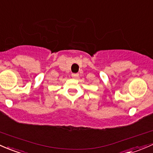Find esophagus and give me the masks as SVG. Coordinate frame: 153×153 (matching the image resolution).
<instances>
[{"label": "esophagus", "mask_w": 153, "mask_h": 153, "mask_svg": "<svg viewBox=\"0 0 153 153\" xmlns=\"http://www.w3.org/2000/svg\"><path fill=\"white\" fill-rule=\"evenodd\" d=\"M71 76L73 77V78H77V77L79 76V74H72Z\"/></svg>", "instance_id": "1"}]
</instances>
